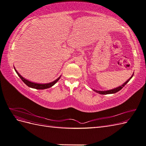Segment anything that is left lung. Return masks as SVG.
I'll use <instances>...</instances> for the list:
<instances>
[{"instance_id": "obj_1", "label": "left lung", "mask_w": 146, "mask_h": 146, "mask_svg": "<svg viewBox=\"0 0 146 146\" xmlns=\"http://www.w3.org/2000/svg\"><path fill=\"white\" fill-rule=\"evenodd\" d=\"M133 74L132 75L131 77L129 79V80H128L127 82H125L123 84V85H122L121 86H119V87H117V88H114V89H113V90H107V91H98V90H93V91H95V92H98V93H99V94H114V93H116V92H118L119 91H120L121 89H122L123 87L124 86L126 85V84L130 80V79L132 78V77H133Z\"/></svg>"}]
</instances>
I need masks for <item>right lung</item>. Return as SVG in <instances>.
Returning <instances> with one entry per match:
<instances>
[{
	"label": "right lung",
	"instance_id": "right-lung-1",
	"mask_svg": "<svg viewBox=\"0 0 146 146\" xmlns=\"http://www.w3.org/2000/svg\"><path fill=\"white\" fill-rule=\"evenodd\" d=\"M14 69L15 70V71L16 72L17 74L18 75V76L21 78V80L23 81V82L26 85H27L29 87L35 88V89H36V90H44V89H47V88H49L52 87V86H54L55 84L59 80V79L61 77V76H60V77H58V78L56 79L55 80H54V82H52L50 83H45V84H39V83H34V82H32L30 81H29L28 80H27V79H25L23 76H21V75L18 73V72H17V70H16L15 67H14Z\"/></svg>",
	"mask_w": 146,
	"mask_h": 146
}]
</instances>
